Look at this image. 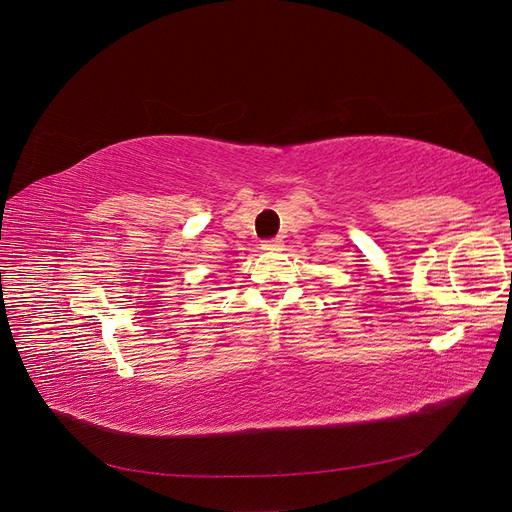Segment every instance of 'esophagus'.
I'll return each mask as SVG.
<instances>
[{"label": "esophagus", "mask_w": 512, "mask_h": 512, "mask_svg": "<svg viewBox=\"0 0 512 512\" xmlns=\"http://www.w3.org/2000/svg\"><path fill=\"white\" fill-rule=\"evenodd\" d=\"M280 247H282V239H267V241H262V250H265V252L280 250Z\"/></svg>", "instance_id": "obj_1"}]
</instances>
